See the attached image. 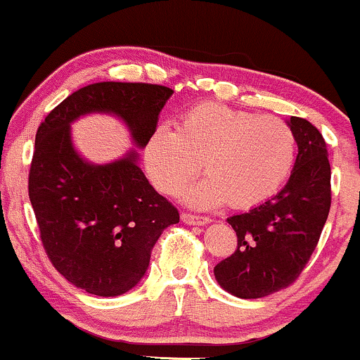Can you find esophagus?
I'll return each mask as SVG.
<instances>
[{"label":"esophagus","mask_w":360,"mask_h":360,"mask_svg":"<svg viewBox=\"0 0 360 360\" xmlns=\"http://www.w3.org/2000/svg\"><path fill=\"white\" fill-rule=\"evenodd\" d=\"M181 221H184L185 224H193V226H202V224L211 223L209 217L197 216V214H192V212H181Z\"/></svg>","instance_id":"34e87169"}]
</instances>
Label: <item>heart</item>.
<instances>
[{
  "label": "heart",
  "mask_w": 360,
  "mask_h": 360,
  "mask_svg": "<svg viewBox=\"0 0 360 360\" xmlns=\"http://www.w3.org/2000/svg\"><path fill=\"white\" fill-rule=\"evenodd\" d=\"M296 137L288 122L217 102L181 112L176 131L158 126L144 148V165L161 193L175 195L202 169L207 179L185 192L197 207L226 200L250 209L276 193L292 169Z\"/></svg>",
  "instance_id": "heart-1"
}]
</instances>
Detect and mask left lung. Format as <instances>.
Here are the masks:
<instances>
[{
    "label": "left lung",
    "instance_id": "1",
    "mask_svg": "<svg viewBox=\"0 0 360 360\" xmlns=\"http://www.w3.org/2000/svg\"><path fill=\"white\" fill-rule=\"evenodd\" d=\"M297 156L285 187L252 211L228 217L238 238L231 257L214 267L223 289L258 300L297 281L320 241L332 205V169L323 136L290 117Z\"/></svg>",
    "mask_w": 360,
    "mask_h": 360
}]
</instances>
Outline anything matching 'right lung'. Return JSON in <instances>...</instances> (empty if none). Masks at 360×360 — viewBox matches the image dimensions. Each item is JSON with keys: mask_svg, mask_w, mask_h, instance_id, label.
<instances>
[{"mask_svg": "<svg viewBox=\"0 0 360 360\" xmlns=\"http://www.w3.org/2000/svg\"><path fill=\"white\" fill-rule=\"evenodd\" d=\"M172 93L151 83H93L52 108L37 129L28 197L40 241L60 276L95 296L134 288L161 233L180 216L149 185L136 151L108 165L86 163L72 148L70 124L90 112L115 114L144 148Z\"/></svg>", "mask_w": 360, "mask_h": 360, "instance_id": "add662e5", "label": "right lung"}]
</instances>
